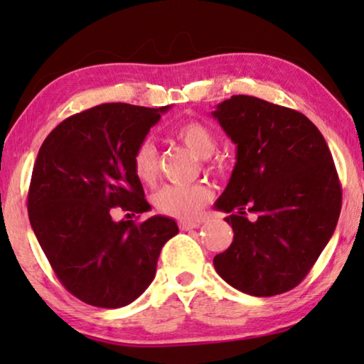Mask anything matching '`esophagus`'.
<instances>
[{
    "instance_id": "obj_1",
    "label": "esophagus",
    "mask_w": 364,
    "mask_h": 364,
    "mask_svg": "<svg viewBox=\"0 0 364 364\" xmlns=\"http://www.w3.org/2000/svg\"><path fill=\"white\" fill-rule=\"evenodd\" d=\"M178 228H181V230H193V228H198V223L197 222L181 220V222H178Z\"/></svg>"
}]
</instances>
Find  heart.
<instances>
[{
	"label": "heart",
	"mask_w": 364,
	"mask_h": 364,
	"mask_svg": "<svg viewBox=\"0 0 364 364\" xmlns=\"http://www.w3.org/2000/svg\"><path fill=\"white\" fill-rule=\"evenodd\" d=\"M173 136L197 157L207 159L217 147L213 132L205 124L187 121L176 127ZM132 172L144 186H152L159 177V154L152 141H142L132 154ZM212 200V191L203 183L166 186L154 196V205L164 215L192 220Z\"/></svg>",
	"instance_id": "obj_1"
}]
</instances>
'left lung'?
Listing matches in <instances>:
<instances>
[{
  "label": "left lung",
  "mask_w": 364,
  "mask_h": 364,
  "mask_svg": "<svg viewBox=\"0 0 364 364\" xmlns=\"http://www.w3.org/2000/svg\"><path fill=\"white\" fill-rule=\"evenodd\" d=\"M212 116L237 144L215 203L228 213L233 242L213 267L247 295H280L303 282L336 228L341 186L331 152L306 116L263 99L238 94Z\"/></svg>",
  "instance_id": "obj_1"
}]
</instances>
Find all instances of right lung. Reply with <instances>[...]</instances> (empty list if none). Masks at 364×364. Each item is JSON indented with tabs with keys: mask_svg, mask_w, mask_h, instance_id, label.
Returning a JSON list of instances; mask_svg holds the SVG:
<instances>
[{
	"mask_svg": "<svg viewBox=\"0 0 364 364\" xmlns=\"http://www.w3.org/2000/svg\"><path fill=\"white\" fill-rule=\"evenodd\" d=\"M168 106L107 102L77 112L49 132L28 192L29 222L58 280L99 308L132 303L156 277L176 220L114 222L112 210H151L132 172V154Z\"/></svg>",
	"mask_w": 364,
	"mask_h": 364,
	"instance_id": "obj_1",
	"label": "right lung"
}]
</instances>
